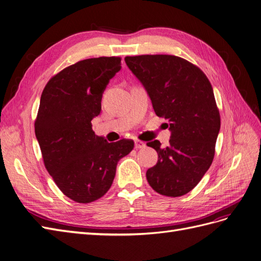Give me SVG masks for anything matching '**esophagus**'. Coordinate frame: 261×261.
Listing matches in <instances>:
<instances>
[{"label": "esophagus", "instance_id": "34e87169", "mask_svg": "<svg viewBox=\"0 0 261 261\" xmlns=\"http://www.w3.org/2000/svg\"><path fill=\"white\" fill-rule=\"evenodd\" d=\"M146 144L144 141H140V140H135V148L136 149H141V148H145Z\"/></svg>", "mask_w": 261, "mask_h": 261}]
</instances>
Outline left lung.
<instances>
[{"label":"left lung","instance_id":"obj_1","mask_svg":"<svg viewBox=\"0 0 261 261\" xmlns=\"http://www.w3.org/2000/svg\"><path fill=\"white\" fill-rule=\"evenodd\" d=\"M125 62L155 114L169 120L170 146L147 144L158 152L156 164L146 173L148 183L161 195L183 196L199 183L215 156L221 121L212 86L200 68L175 55L126 57Z\"/></svg>","mask_w":261,"mask_h":261}]
</instances>
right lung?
I'll return each instance as SVG.
<instances>
[{"label":"right lung","instance_id":"add662e5","mask_svg":"<svg viewBox=\"0 0 261 261\" xmlns=\"http://www.w3.org/2000/svg\"><path fill=\"white\" fill-rule=\"evenodd\" d=\"M121 69L120 58L80 61L53 76L41 94L35 122L36 137L45 169L61 192L88 203L111 187L117 162L134 148V141L108 143L92 130L101 112V99Z\"/></svg>","mask_w":261,"mask_h":261}]
</instances>
